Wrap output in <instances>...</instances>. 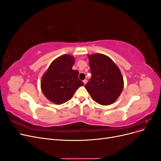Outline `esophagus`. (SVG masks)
Masks as SVG:
<instances>
[{"mask_svg": "<svg viewBox=\"0 0 161 161\" xmlns=\"http://www.w3.org/2000/svg\"><path fill=\"white\" fill-rule=\"evenodd\" d=\"M82 81H83V83H84L85 85L86 84V82H87V80H86V79H85V80H83Z\"/></svg>", "mask_w": 161, "mask_h": 161, "instance_id": "obj_1", "label": "esophagus"}]
</instances>
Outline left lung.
I'll return each mask as SVG.
<instances>
[{"mask_svg": "<svg viewBox=\"0 0 161 161\" xmlns=\"http://www.w3.org/2000/svg\"><path fill=\"white\" fill-rule=\"evenodd\" d=\"M91 78L85 87L92 99L102 105H109L121 95L124 89L123 76L110 58L101 53L88 56Z\"/></svg>", "mask_w": 161, "mask_h": 161, "instance_id": "1", "label": "left lung"}]
</instances>
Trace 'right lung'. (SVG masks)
<instances>
[{
    "label": "right lung",
    "mask_w": 161,
    "mask_h": 161,
    "mask_svg": "<svg viewBox=\"0 0 161 161\" xmlns=\"http://www.w3.org/2000/svg\"><path fill=\"white\" fill-rule=\"evenodd\" d=\"M74 64V57L62 55L53 60L43 74L41 81L42 92L53 103H66L80 86L84 85L79 79V71L72 69Z\"/></svg>",
    "instance_id": "right-lung-1"
}]
</instances>
